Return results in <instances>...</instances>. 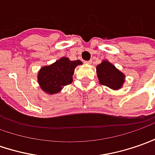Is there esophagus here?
I'll use <instances>...</instances> for the list:
<instances>
[{
    "instance_id": "obj_1",
    "label": "esophagus",
    "mask_w": 155,
    "mask_h": 155,
    "mask_svg": "<svg viewBox=\"0 0 155 155\" xmlns=\"http://www.w3.org/2000/svg\"><path fill=\"white\" fill-rule=\"evenodd\" d=\"M85 63H86V64H91V63H92V61H91V60H90V61H86Z\"/></svg>"
}]
</instances>
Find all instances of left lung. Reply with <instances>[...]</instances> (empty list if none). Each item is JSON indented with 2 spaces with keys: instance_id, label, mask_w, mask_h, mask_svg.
Masks as SVG:
<instances>
[{
  "instance_id": "1",
  "label": "left lung",
  "mask_w": 155,
  "mask_h": 155,
  "mask_svg": "<svg viewBox=\"0 0 155 155\" xmlns=\"http://www.w3.org/2000/svg\"><path fill=\"white\" fill-rule=\"evenodd\" d=\"M97 73L102 85L114 90L120 88L125 81V75L123 73L108 61H103L97 66Z\"/></svg>"
}]
</instances>
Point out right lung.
<instances>
[{
	"instance_id": "right-lung-1",
	"label": "right lung",
	"mask_w": 155,
	"mask_h": 155,
	"mask_svg": "<svg viewBox=\"0 0 155 155\" xmlns=\"http://www.w3.org/2000/svg\"><path fill=\"white\" fill-rule=\"evenodd\" d=\"M80 64H82L80 60L70 61L62 58L50 66L43 67L38 74L41 88L49 94L59 92L64 86L72 83L74 68Z\"/></svg>"
}]
</instances>
